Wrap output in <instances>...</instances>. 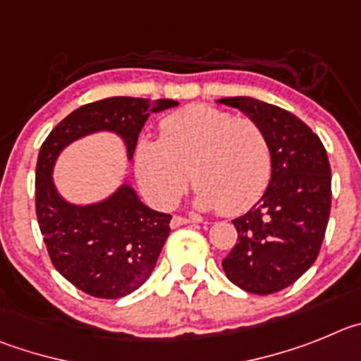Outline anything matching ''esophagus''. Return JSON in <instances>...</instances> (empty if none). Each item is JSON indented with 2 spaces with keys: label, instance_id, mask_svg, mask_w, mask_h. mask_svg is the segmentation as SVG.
<instances>
[{
  "label": "esophagus",
  "instance_id": "obj_1",
  "mask_svg": "<svg viewBox=\"0 0 361 361\" xmlns=\"http://www.w3.org/2000/svg\"><path fill=\"white\" fill-rule=\"evenodd\" d=\"M188 223H197L196 217H183V216H174L173 221H171V226L173 228H178L181 225H188Z\"/></svg>",
  "mask_w": 361,
  "mask_h": 361
}]
</instances>
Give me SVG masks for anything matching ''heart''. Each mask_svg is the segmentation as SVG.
<instances>
[{"label":"heart","mask_w":361,"mask_h":361,"mask_svg":"<svg viewBox=\"0 0 361 361\" xmlns=\"http://www.w3.org/2000/svg\"><path fill=\"white\" fill-rule=\"evenodd\" d=\"M271 169L274 152L261 124L203 104L169 115L160 140L136 145L138 180L160 207L176 203L190 173L201 207L245 212L268 188Z\"/></svg>","instance_id":"obj_1"}]
</instances>
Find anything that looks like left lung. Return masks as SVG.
<instances>
[{"label":"left lung","mask_w":361,"mask_h":361,"mask_svg":"<svg viewBox=\"0 0 361 361\" xmlns=\"http://www.w3.org/2000/svg\"><path fill=\"white\" fill-rule=\"evenodd\" d=\"M241 109L268 133L274 169L266 192L233 219L237 243L223 259L241 290L271 295L317 261L331 212V167L320 138L300 118L250 97L217 100Z\"/></svg>","instance_id":"left-lung-1"}]
</instances>
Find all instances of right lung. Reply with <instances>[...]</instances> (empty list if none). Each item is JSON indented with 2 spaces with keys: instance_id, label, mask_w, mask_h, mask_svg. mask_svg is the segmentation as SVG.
<instances>
[{
  "instance_id": "right-lung-1",
  "label": "right lung",
  "mask_w": 361,
  "mask_h": 361,
  "mask_svg": "<svg viewBox=\"0 0 361 361\" xmlns=\"http://www.w3.org/2000/svg\"><path fill=\"white\" fill-rule=\"evenodd\" d=\"M171 99L109 97L75 109L51 129L35 167V214L54 268L95 298H120L138 290L154 269L171 232V214L145 207L124 185L102 203L70 204L51 181L55 158L70 142L108 129L124 138L128 157L154 113L176 108Z\"/></svg>"
}]
</instances>
